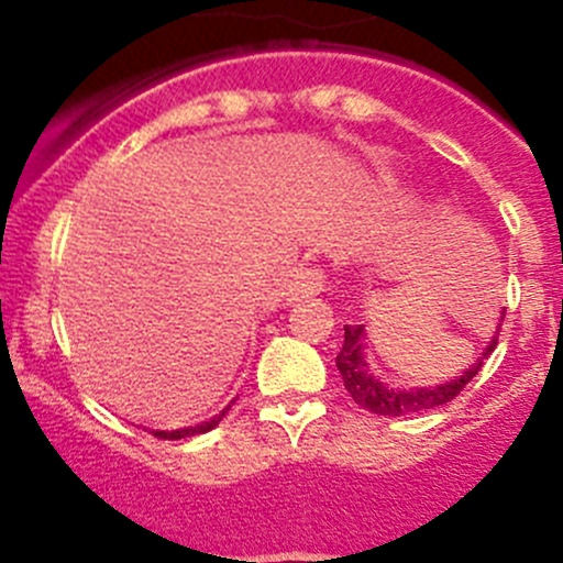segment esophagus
Returning <instances> with one entry per match:
<instances>
[{
	"instance_id": "1",
	"label": "esophagus",
	"mask_w": 563,
	"mask_h": 563,
	"mask_svg": "<svg viewBox=\"0 0 563 563\" xmlns=\"http://www.w3.org/2000/svg\"><path fill=\"white\" fill-rule=\"evenodd\" d=\"M323 283H327L323 269H318V266H302V269H297V275H294L291 286H288V299H291V302H299V299L316 297V294L323 291Z\"/></svg>"
}]
</instances>
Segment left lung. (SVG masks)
<instances>
[{"instance_id":"left-lung-1","label":"left lung","mask_w":563,"mask_h":563,"mask_svg":"<svg viewBox=\"0 0 563 563\" xmlns=\"http://www.w3.org/2000/svg\"><path fill=\"white\" fill-rule=\"evenodd\" d=\"M362 340H365V327H362V323H356V327L345 323L343 349H340L338 354V371L340 376H343L345 389L354 397L356 406L367 408V411L373 413H382V417H406V413H419L428 411V408L446 406V402L455 400L465 384L479 373V367L485 365V360L498 345V334H493V340L487 343V349L482 351L479 360H476L463 376L452 378V382L422 389H400L382 382V378L373 376V373L367 371L365 354H362Z\"/></svg>"}]
</instances>
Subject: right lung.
<instances>
[{
	"mask_svg": "<svg viewBox=\"0 0 563 563\" xmlns=\"http://www.w3.org/2000/svg\"><path fill=\"white\" fill-rule=\"evenodd\" d=\"M229 411V408H225ZM225 411H220L218 417H212L209 422H201L196 424V428H181V430H152V435H157V439H166V441H179V439H187V435H198V433H207V430L218 428L220 419L225 417Z\"/></svg>",
	"mask_w": 563,
	"mask_h": 563,
	"instance_id": "obj_1",
	"label": "right lung"
}]
</instances>
